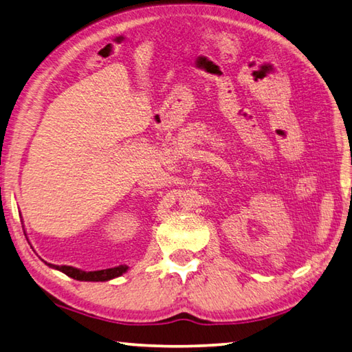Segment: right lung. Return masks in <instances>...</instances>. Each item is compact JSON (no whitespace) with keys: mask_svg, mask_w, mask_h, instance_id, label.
<instances>
[{"mask_svg":"<svg viewBox=\"0 0 352 352\" xmlns=\"http://www.w3.org/2000/svg\"><path fill=\"white\" fill-rule=\"evenodd\" d=\"M48 265L56 268V270L62 273H65L67 276H70L76 280H93V282H99V280L103 282V280L114 279L128 270L126 265H119V267L107 268V270H98V272H82L79 268H74L70 265H52V264Z\"/></svg>","mask_w":352,"mask_h":352,"instance_id":"obj_1","label":"right lung"}]
</instances>
